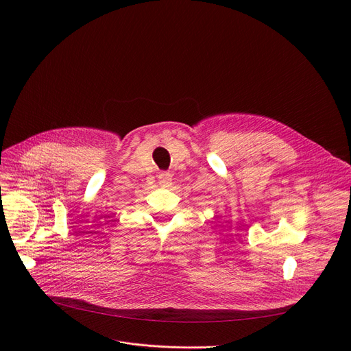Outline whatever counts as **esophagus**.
Wrapping results in <instances>:
<instances>
[{
    "instance_id": "obj_1",
    "label": "esophagus",
    "mask_w": 351,
    "mask_h": 351,
    "mask_svg": "<svg viewBox=\"0 0 351 351\" xmlns=\"http://www.w3.org/2000/svg\"><path fill=\"white\" fill-rule=\"evenodd\" d=\"M158 182H159L160 186L169 188L171 183H172V176H171V173H168V172H162V173H159V176H158Z\"/></svg>"
}]
</instances>
